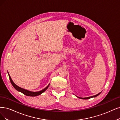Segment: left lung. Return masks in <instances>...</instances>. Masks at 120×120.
<instances>
[{
    "label": "left lung",
    "mask_w": 120,
    "mask_h": 120,
    "mask_svg": "<svg viewBox=\"0 0 120 120\" xmlns=\"http://www.w3.org/2000/svg\"><path fill=\"white\" fill-rule=\"evenodd\" d=\"M101 92H100V93H99V94H97V95H96L93 96H91V97H86V98H81V97H77L79 98H80V99H90V98H93V97H96L98 96L99 95H100V94H101Z\"/></svg>",
    "instance_id": "obj_1"
}]
</instances>
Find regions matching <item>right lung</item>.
I'll list each match as a JSON object with an SVG mask.
<instances>
[{
    "mask_svg": "<svg viewBox=\"0 0 120 120\" xmlns=\"http://www.w3.org/2000/svg\"><path fill=\"white\" fill-rule=\"evenodd\" d=\"M8 76H9V79H10V82H11V84L12 85V86H13V87L15 89H16L17 91H18L19 92H21L22 93H23L24 95H26V96H27L34 97V96H38V95H40V94H41L42 93H43L44 92H45L46 90L47 89V88H48L49 85H50V84H49L47 87H46L44 89L42 90H41L40 91H38V92L30 91H28L27 90H25V89H23V88H21L20 87L18 86L17 85H16L13 82V81H12V80L11 79L8 72Z\"/></svg>",
    "mask_w": 120,
    "mask_h": 120,
    "instance_id": "obj_1",
    "label": "right lung"
}]
</instances>
